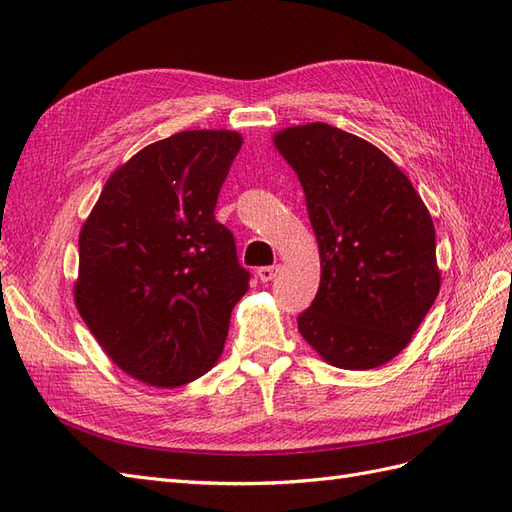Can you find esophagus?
<instances>
[{"label":"esophagus","mask_w":512,"mask_h":512,"mask_svg":"<svg viewBox=\"0 0 512 512\" xmlns=\"http://www.w3.org/2000/svg\"><path fill=\"white\" fill-rule=\"evenodd\" d=\"M279 270H281V266H264V268L257 270V277H259L261 283H268V281L277 277Z\"/></svg>","instance_id":"34e87169"}]
</instances>
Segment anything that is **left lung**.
Returning a JSON list of instances; mask_svg holds the SVG:
<instances>
[{"label": "left lung", "mask_w": 512, "mask_h": 512, "mask_svg": "<svg viewBox=\"0 0 512 512\" xmlns=\"http://www.w3.org/2000/svg\"><path fill=\"white\" fill-rule=\"evenodd\" d=\"M274 147L300 179L320 248V287L298 331L335 368H381L439 294L428 209L381 149L348 131L287 127Z\"/></svg>", "instance_id": "8db88e82"}]
</instances>
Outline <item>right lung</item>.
I'll return each mask as SVG.
<instances>
[{
  "instance_id": "add662e5",
  "label": "right lung",
  "mask_w": 512,
  "mask_h": 512,
  "mask_svg": "<svg viewBox=\"0 0 512 512\" xmlns=\"http://www.w3.org/2000/svg\"><path fill=\"white\" fill-rule=\"evenodd\" d=\"M242 136L194 129L138 151L80 233L75 305L123 372L179 387L218 361L251 272L214 216Z\"/></svg>"
}]
</instances>
